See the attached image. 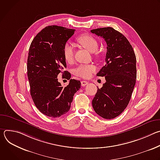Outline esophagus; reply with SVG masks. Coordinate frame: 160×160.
I'll list each match as a JSON object with an SVG mask.
<instances>
[{"label": "esophagus", "instance_id": "esophagus-1", "mask_svg": "<svg viewBox=\"0 0 160 160\" xmlns=\"http://www.w3.org/2000/svg\"><path fill=\"white\" fill-rule=\"evenodd\" d=\"M88 83V82H87V81L82 80V81L81 82V85H82V87H84V86L87 85Z\"/></svg>", "mask_w": 160, "mask_h": 160}]
</instances>
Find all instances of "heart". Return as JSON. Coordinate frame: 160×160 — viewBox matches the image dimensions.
I'll list each match as a JSON object with an SVG mask.
<instances>
[{
	"label": "heart",
	"mask_w": 160,
	"mask_h": 160,
	"mask_svg": "<svg viewBox=\"0 0 160 160\" xmlns=\"http://www.w3.org/2000/svg\"><path fill=\"white\" fill-rule=\"evenodd\" d=\"M77 42L85 49L90 52H94L98 49V42L96 38L88 34H83L77 38ZM63 57L68 63H72L74 61V49L70 43H66L63 47ZM96 71V66L94 64H80L74 71L75 75L83 78H90Z\"/></svg>",
	"instance_id": "heart-1"
}]
</instances>
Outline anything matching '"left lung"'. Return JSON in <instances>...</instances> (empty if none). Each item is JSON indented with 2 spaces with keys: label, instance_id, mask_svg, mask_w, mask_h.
Wrapping results in <instances>:
<instances>
[{
  "label": "left lung",
  "instance_id": "8db88e82",
  "mask_svg": "<svg viewBox=\"0 0 160 160\" xmlns=\"http://www.w3.org/2000/svg\"><path fill=\"white\" fill-rule=\"evenodd\" d=\"M107 43L106 64L97 76L106 82L92 100L95 112L105 119H112L125 110L130 100L137 78L136 57L127 38L111 27L90 30Z\"/></svg>",
  "mask_w": 160,
  "mask_h": 160
}]
</instances>
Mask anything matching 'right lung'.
Listing matches in <instances>:
<instances>
[{"label":"right lung","mask_w":160,"mask_h":160,"mask_svg":"<svg viewBox=\"0 0 160 160\" xmlns=\"http://www.w3.org/2000/svg\"><path fill=\"white\" fill-rule=\"evenodd\" d=\"M75 30L56 25L42 29L33 38L29 49L27 75L30 94L37 109L49 117H59L68 112L73 96L81 87L79 80L70 79L66 68L63 47ZM63 73L70 80L62 87L57 75Z\"/></svg>","instance_id":"right-lung-1"}]
</instances>
